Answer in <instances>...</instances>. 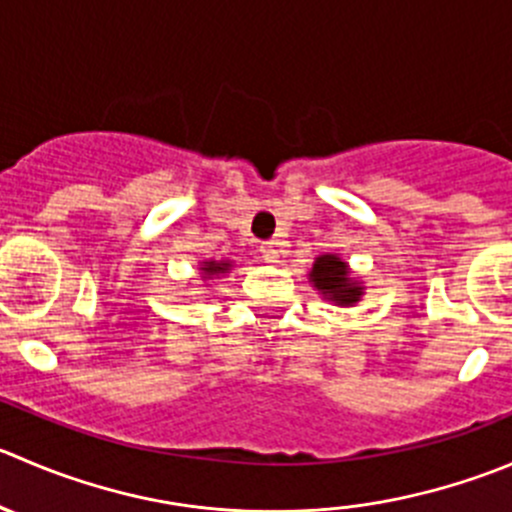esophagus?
Instances as JSON below:
<instances>
[{
    "mask_svg": "<svg viewBox=\"0 0 512 512\" xmlns=\"http://www.w3.org/2000/svg\"><path fill=\"white\" fill-rule=\"evenodd\" d=\"M260 252H262V260L270 262V265H277V262H280V257H282V242L280 240L265 242Z\"/></svg>",
    "mask_w": 512,
    "mask_h": 512,
    "instance_id": "1",
    "label": "esophagus"
}]
</instances>
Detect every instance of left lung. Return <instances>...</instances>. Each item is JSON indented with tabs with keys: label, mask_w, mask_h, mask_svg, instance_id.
Here are the masks:
<instances>
[{
	"label": "left lung",
	"mask_w": 512,
	"mask_h": 512,
	"mask_svg": "<svg viewBox=\"0 0 512 512\" xmlns=\"http://www.w3.org/2000/svg\"><path fill=\"white\" fill-rule=\"evenodd\" d=\"M307 280L320 292L322 300L332 302L337 307H352L365 295V285L357 277H352L350 265L340 255H332V252L315 257Z\"/></svg>",
	"instance_id": "8db88e82"
}]
</instances>
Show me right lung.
<instances>
[{"instance_id":"add662e5","label":"right lung","mask_w":512,"mask_h":512,"mask_svg":"<svg viewBox=\"0 0 512 512\" xmlns=\"http://www.w3.org/2000/svg\"><path fill=\"white\" fill-rule=\"evenodd\" d=\"M232 267H235V265H232L230 260H205V262H200L202 280H205V282L217 280V277H220V275L230 272Z\"/></svg>"}]
</instances>
